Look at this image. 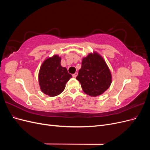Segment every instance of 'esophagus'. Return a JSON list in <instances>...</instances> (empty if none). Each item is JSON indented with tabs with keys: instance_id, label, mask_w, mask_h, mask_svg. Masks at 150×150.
Returning <instances> with one entry per match:
<instances>
[{
	"instance_id": "esophagus-1",
	"label": "esophagus",
	"mask_w": 150,
	"mask_h": 150,
	"mask_svg": "<svg viewBox=\"0 0 150 150\" xmlns=\"http://www.w3.org/2000/svg\"><path fill=\"white\" fill-rule=\"evenodd\" d=\"M77 76H78V72H75L74 74H72V77H73V78H76Z\"/></svg>"
}]
</instances>
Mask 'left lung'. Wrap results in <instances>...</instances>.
Masks as SVG:
<instances>
[{
  "mask_svg": "<svg viewBox=\"0 0 150 150\" xmlns=\"http://www.w3.org/2000/svg\"><path fill=\"white\" fill-rule=\"evenodd\" d=\"M76 79L79 81L86 94L95 97L102 94L109 88L112 77L105 61L94 52L83 59L82 66Z\"/></svg>",
  "mask_w": 150,
  "mask_h": 150,
  "instance_id": "obj_1",
  "label": "left lung"
}]
</instances>
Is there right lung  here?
<instances>
[{"label":"right lung","mask_w":150,"mask_h":150,"mask_svg":"<svg viewBox=\"0 0 150 150\" xmlns=\"http://www.w3.org/2000/svg\"><path fill=\"white\" fill-rule=\"evenodd\" d=\"M61 58L57 55L47 58L40 66L39 83L42 92L53 97L61 94L72 75L61 65Z\"/></svg>","instance_id":"1"}]
</instances>
